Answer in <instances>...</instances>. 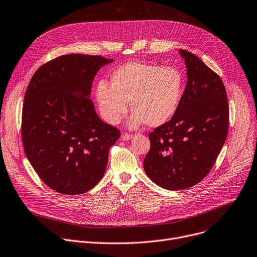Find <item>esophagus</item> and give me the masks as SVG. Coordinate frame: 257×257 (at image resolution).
<instances>
[{
	"label": "esophagus",
	"mask_w": 257,
	"mask_h": 257,
	"mask_svg": "<svg viewBox=\"0 0 257 257\" xmlns=\"http://www.w3.org/2000/svg\"><path fill=\"white\" fill-rule=\"evenodd\" d=\"M133 135H131V134H126V133H122L121 134V140L122 141H128V140H131V139H133Z\"/></svg>",
	"instance_id": "obj_1"
}]
</instances>
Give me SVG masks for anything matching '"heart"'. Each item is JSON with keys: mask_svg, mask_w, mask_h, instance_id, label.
Masks as SVG:
<instances>
[{"mask_svg": "<svg viewBox=\"0 0 257 257\" xmlns=\"http://www.w3.org/2000/svg\"><path fill=\"white\" fill-rule=\"evenodd\" d=\"M184 92V79L173 67L130 62L117 68L111 76V86L101 82L96 98L104 119L110 124L121 120L128 108L131 128L146 123L159 127L178 110Z\"/></svg>", "mask_w": 257, "mask_h": 257, "instance_id": "heart-1", "label": "heart"}]
</instances>
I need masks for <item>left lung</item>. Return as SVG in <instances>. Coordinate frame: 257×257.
<instances>
[{"instance_id": "8db88e82", "label": "left lung", "mask_w": 257, "mask_h": 257, "mask_svg": "<svg viewBox=\"0 0 257 257\" xmlns=\"http://www.w3.org/2000/svg\"><path fill=\"white\" fill-rule=\"evenodd\" d=\"M187 68L180 106L167 123L149 134L144 171L169 190L191 187L211 171L227 137L228 103L220 77L199 57L179 49Z\"/></svg>"}]
</instances>
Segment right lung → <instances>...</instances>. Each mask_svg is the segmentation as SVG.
<instances>
[{
  "label": "right lung",
  "instance_id": "right-lung-1",
  "mask_svg": "<svg viewBox=\"0 0 257 257\" xmlns=\"http://www.w3.org/2000/svg\"><path fill=\"white\" fill-rule=\"evenodd\" d=\"M112 62L66 54L41 66L31 79L23 106V144L38 176L57 192L84 193L106 172L109 149L120 132L100 119L89 97L97 71Z\"/></svg>",
  "mask_w": 257,
  "mask_h": 257
}]
</instances>
